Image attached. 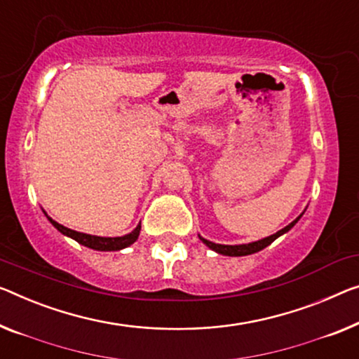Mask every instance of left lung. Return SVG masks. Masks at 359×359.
Masks as SVG:
<instances>
[{"label":"left lung","instance_id":"left-lung-1","mask_svg":"<svg viewBox=\"0 0 359 359\" xmlns=\"http://www.w3.org/2000/svg\"><path fill=\"white\" fill-rule=\"evenodd\" d=\"M298 219H299V217H298ZM298 219H295V221H293L292 224H288L287 227H283L282 231L276 232L274 235H271V237H266V238H263V240H258V242H253V243H248V245H219V243H212V242H210V240H206V238H203V237H200V240H201L203 243L206 245V247H210L211 250L217 251V253H221V255H227V256H245V255L256 253V251L266 248L267 245H271L277 237H280L282 233H285V232L290 231V229L297 224Z\"/></svg>","mask_w":359,"mask_h":359}]
</instances>
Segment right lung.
<instances>
[{
  "label": "right lung",
  "mask_w": 359,
  "mask_h": 359,
  "mask_svg": "<svg viewBox=\"0 0 359 359\" xmlns=\"http://www.w3.org/2000/svg\"><path fill=\"white\" fill-rule=\"evenodd\" d=\"M48 219H50V217H48ZM50 222L61 233L74 238V240H76V242L85 245V247L93 248V250H100V251H114V250H122V248L128 247V245H132L138 238V233H140V229H142L140 224H138L135 231H132L130 233L124 235V237L111 238V237H96V235H88V233L71 231V229L61 226V224H57L56 221H53V219H50Z\"/></svg>",
  "instance_id": "right-lung-1"
}]
</instances>
